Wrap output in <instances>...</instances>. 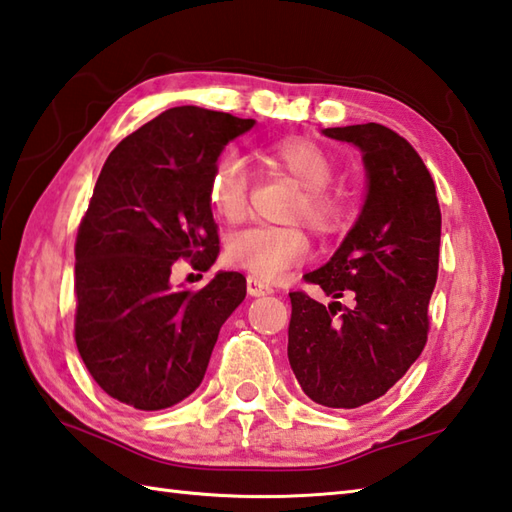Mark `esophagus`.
I'll use <instances>...</instances> for the list:
<instances>
[{
    "mask_svg": "<svg viewBox=\"0 0 512 512\" xmlns=\"http://www.w3.org/2000/svg\"><path fill=\"white\" fill-rule=\"evenodd\" d=\"M247 294L249 296H269V294H274V287L267 285L265 280H260L256 276H249L247 278Z\"/></svg>",
    "mask_w": 512,
    "mask_h": 512,
    "instance_id": "esophagus-1",
    "label": "esophagus"
}]
</instances>
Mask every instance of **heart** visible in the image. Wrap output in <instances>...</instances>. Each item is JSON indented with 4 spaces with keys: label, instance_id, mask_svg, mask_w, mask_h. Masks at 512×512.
I'll return each mask as SVG.
<instances>
[{
    "label": "heart",
    "instance_id": "b5f03b06",
    "mask_svg": "<svg viewBox=\"0 0 512 512\" xmlns=\"http://www.w3.org/2000/svg\"><path fill=\"white\" fill-rule=\"evenodd\" d=\"M258 159L269 170L285 174L300 187V198L289 221H302L320 238L338 234L347 207L329 183L336 174L331 154L316 141L289 137L258 150ZM207 203L225 223L243 221L249 205V176L236 154L218 156L207 181ZM227 260L260 280H276L289 267L305 263L309 256L307 236L296 227H252L227 241Z\"/></svg>",
    "mask_w": 512,
    "mask_h": 512
}]
</instances>
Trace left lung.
Wrapping results in <instances>:
<instances>
[{"mask_svg": "<svg viewBox=\"0 0 512 512\" xmlns=\"http://www.w3.org/2000/svg\"><path fill=\"white\" fill-rule=\"evenodd\" d=\"M322 134L358 145L369 190L336 254L305 274L333 300L289 294L287 356L311 400L358 409L382 398L424 349L442 214L429 170L398 132L362 123ZM344 295L354 298L349 308L337 302Z\"/></svg>", "mask_w": 512, "mask_h": 512, "instance_id": "1", "label": "left lung"}]
</instances>
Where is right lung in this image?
Segmentation results:
<instances>
[{"label":"right lung","mask_w":512,"mask_h":512,"mask_svg":"<svg viewBox=\"0 0 512 512\" xmlns=\"http://www.w3.org/2000/svg\"><path fill=\"white\" fill-rule=\"evenodd\" d=\"M254 119L181 106L125 137L103 163L75 243V342L110 398L159 411L194 393L245 276L218 271L174 289L176 260L207 271L218 227L207 181L225 145Z\"/></svg>","instance_id":"add662e5"}]
</instances>
